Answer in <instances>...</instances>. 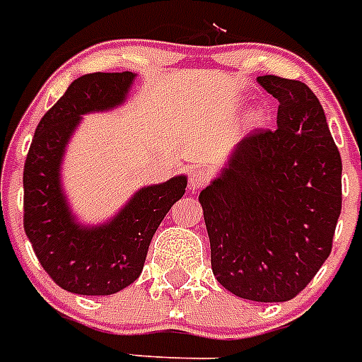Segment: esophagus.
I'll return each instance as SVG.
<instances>
[{
  "instance_id": "1",
  "label": "esophagus",
  "mask_w": 362,
  "mask_h": 362,
  "mask_svg": "<svg viewBox=\"0 0 362 362\" xmlns=\"http://www.w3.org/2000/svg\"><path fill=\"white\" fill-rule=\"evenodd\" d=\"M209 178H211L209 171H206V169H197V171L193 173L189 178V187L193 191L200 189V187H204L206 184H208Z\"/></svg>"
}]
</instances>
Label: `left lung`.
I'll return each mask as SVG.
<instances>
[{"label": "left lung", "mask_w": 362, "mask_h": 362, "mask_svg": "<svg viewBox=\"0 0 362 362\" xmlns=\"http://www.w3.org/2000/svg\"><path fill=\"white\" fill-rule=\"evenodd\" d=\"M257 83L279 101L278 127L243 138L199 200L218 284L252 302H287L331 254L342 162L308 84L276 75Z\"/></svg>", "instance_id": "left-lung-1"}]
</instances>
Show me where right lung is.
I'll use <instances>...</instances> for the list:
<instances>
[{
  "label": "right lung",
  "mask_w": 362,
  "mask_h": 362,
  "mask_svg": "<svg viewBox=\"0 0 362 362\" xmlns=\"http://www.w3.org/2000/svg\"><path fill=\"white\" fill-rule=\"evenodd\" d=\"M136 73H90L73 81L36 127L23 167V228L36 257L54 284L75 294L106 296L134 284L148 245L176 200L186 193L184 175L147 186L119 214L99 226L71 215L60 184L69 138L84 114L124 103Z\"/></svg>",
  "instance_id": "add662e5"
}]
</instances>
